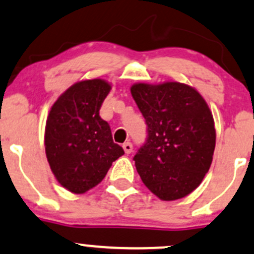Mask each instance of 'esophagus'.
<instances>
[{
    "instance_id": "1",
    "label": "esophagus",
    "mask_w": 254,
    "mask_h": 254,
    "mask_svg": "<svg viewBox=\"0 0 254 254\" xmlns=\"http://www.w3.org/2000/svg\"><path fill=\"white\" fill-rule=\"evenodd\" d=\"M124 150H125V153H126V154H130V153H132V150H133V145L130 144L129 142L125 143V144H124Z\"/></svg>"
}]
</instances>
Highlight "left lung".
<instances>
[{"label":"left lung","instance_id":"8db88e82","mask_svg":"<svg viewBox=\"0 0 254 254\" xmlns=\"http://www.w3.org/2000/svg\"><path fill=\"white\" fill-rule=\"evenodd\" d=\"M130 93L148 126L146 142L133 158L143 184L161 200L186 197L213 161L216 133L208 104L179 82L135 83Z\"/></svg>","mask_w":254,"mask_h":254}]
</instances>
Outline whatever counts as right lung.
I'll return each mask as SVG.
<instances>
[{
	"instance_id": "right-lung-1",
	"label": "right lung",
	"mask_w": 254,
	"mask_h": 254,
	"mask_svg": "<svg viewBox=\"0 0 254 254\" xmlns=\"http://www.w3.org/2000/svg\"><path fill=\"white\" fill-rule=\"evenodd\" d=\"M111 90L106 80H80L59 96L49 112L45 151L59 184L82 194L103 181L125 151L112 140L99 110Z\"/></svg>"
}]
</instances>
